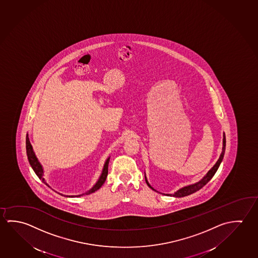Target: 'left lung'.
<instances>
[{
	"instance_id": "8db88e82",
	"label": "left lung",
	"mask_w": 258,
	"mask_h": 258,
	"mask_svg": "<svg viewBox=\"0 0 258 258\" xmlns=\"http://www.w3.org/2000/svg\"><path fill=\"white\" fill-rule=\"evenodd\" d=\"M223 143H222V151H221V154H220V157H219V159L218 161L216 162L215 165H213L212 167H211V169L208 171V173L203 176L200 181L198 182H195V183H191V184H189V185L183 186L182 188H180L179 190H176L174 194L173 195H172L173 197H176V198H180V197H184V196H187V195H191V194H194L195 191H197V190H200L201 188H203V186L205 185L206 183H207L210 180H211V178L213 177V175L215 174L216 172H217V170L218 168L220 167V164H221V162L223 160L224 154H225V149H226V136H225V133L223 132V141H222ZM145 180H146V182H147V184H148V187L149 188H151L152 190H156L154 188H153L152 186L149 184V182H148V179H147V176H146V172H145ZM157 191V190H156Z\"/></svg>"
}]
</instances>
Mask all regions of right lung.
<instances>
[{
	"mask_svg": "<svg viewBox=\"0 0 258 258\" xmlns=\"http://www.w3.org/2000/svg\"><path fill=\"white\" fill-rule=\"evenodd\" d=\"M26 152H27V156H28V159H29V162H30V166H31V168L34 171L35 173L38 175V177L45 184H47L48 187H50V186L47 184V182H46V179L44 178V168H43L41 163L39 162L38 157H37L36 154H35L33 148H32V145L30 144V139H29V134H28V133H27V136H26ZM110 156H108V158L106 159L100 177L98 179L97 182H95V184H94L90 190L85 191V192L82 194V195H62V194H59V192H58V194L63 195V196H66V197H78V196H82V195H90V194H93L95 190H99V189L102 187V184L104 183V182H105L106 178H107V175H108V165H109V162H110Z\"/></svg>",
	"mask_w": 258,
	"mask_h": 258,
	"instance_id": "obj_1",
	"label": "right lung"
}]
</instances>
